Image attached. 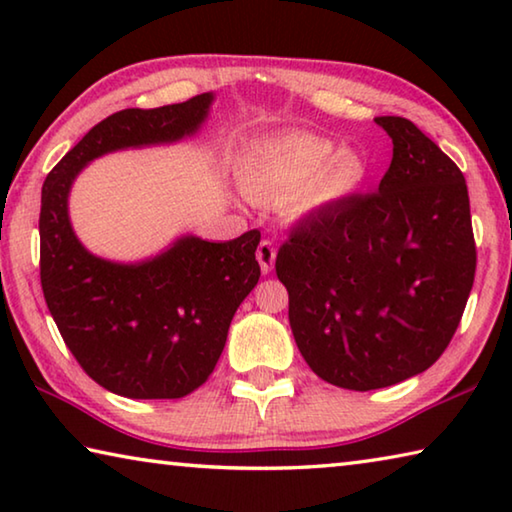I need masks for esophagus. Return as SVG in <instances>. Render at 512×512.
I'll list each match as a JSON object with an SVG mask.
<instances>
[{
    "label": "esophagus",
    "mask_w": 512,
    "mask_h": 512,
    "mask_svg": "<svg viewBox=\"0 0 512 512\" xmlns=\"http://www.w3.org/2000/svg\"><path fill=\"white\" fill-rule=\"evenodd\" d=\"M257 262H259V268H262L264 275L273 271V264H275V246H273V241L264 239L262 244L257 246Z\"/></svg>",
    "instance_id": "1"
}]
</instances>
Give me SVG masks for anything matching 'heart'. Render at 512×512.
Instances as JSON below:
<instances>
[{"mask_svg":"<svg viewBox=\"0 0 512 512\" xmlns=\"http://www.w3.org/2000/svg\"><path fill=\"white\" fill-rule=\"evenodd\" d=\"M368 160L339 151L329 137L287 131L250 142L239 160V185L255 203L281 205L293 221H314L348 201L368 180Z\"/></svg>","mask_w":512,"mask_h":512,"instance_id":"obj_1","label":"heart"}]
</instances>
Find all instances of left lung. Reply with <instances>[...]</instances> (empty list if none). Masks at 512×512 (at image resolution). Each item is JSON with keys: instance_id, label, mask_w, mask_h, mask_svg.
Here are the masks:
<instances>
[{"instance_id": "8db88e82", "label": "left lung", "mask_w": 512, "mask_h": 512, "mask_svg": "<svg viewBox=\"0 0 512 512\" xmlns=\"http://www.w3.org/2000/svg\"><path fill=\"white\" fill-rule=\"evenodd\" d=\"M375 124L393 140L377 192L302 221L275 259L300 354L348 391L433 366L461 323L476 268L461 169L413 121Z\"/></svg>"}]
</instances>
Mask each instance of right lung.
Wrapping results in <instances>:
<instances>
[{
	"label": "right lung",
	"mask_w": 512,
	"mask_h": 512,
	"mask_svg": "<svg viewBox=\"0 0 512 512\" xmlns=\"http://www.w3.org/2000/svg\"><path fill=\"white\" fill-rule=\"evenodd\" d=\"M216 94L103 119L42 185L40 282L58 332L81 368L131 400H176L205 384L225 348L232 316L255 289L259 232L232 241L180 235L137 262L90 253L69 219L79 173L103 155L194 137Z\"/></svg>",
	"instance_id": "1"
}]
</instances>
